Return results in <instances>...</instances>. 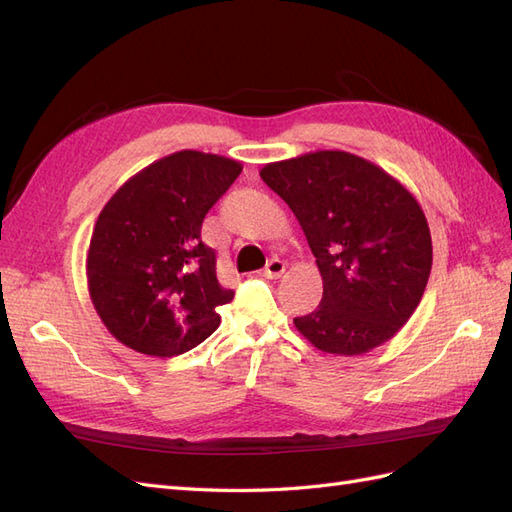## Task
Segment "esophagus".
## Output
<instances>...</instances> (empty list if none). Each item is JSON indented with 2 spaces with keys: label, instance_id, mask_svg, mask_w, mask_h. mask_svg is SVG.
<instances>
[{
  "label": "esophagus",
  "instance_id": "34e87169",
  "mask_svg": "<svg viewBox=\"0 0 512 512\" xmlns=\"http://www.w3.org/2000/svg\"><path fill=\"white\" fill-rule=\"evenodd\" d=\"M284 271H286V265H284V260H280V258H271L269 262H267V267H265V273L267 277H271V280H275V277H282L284 275Z\"/></svg>",
  "mask_w": 512,
  "mask_h": 512
}]
</instances>
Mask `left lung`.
<instances>
[{"instance_id":"8db88e82","label":"left lung","mask_w":512,"mask_h":512,"mask_svg":"<svg viewBox=\"0 0 512 512\" xmlns=\"http://www.w3.org/2000/svg\"><path fill=\"white\" fill-rule=\"evenodd\" d=\"M297 215L322 275V301L294 327L322 352L365 354L399 333L431 273L429 224L386 170L348 151H314L260 170Z\"/></svg>"}]
</instances>
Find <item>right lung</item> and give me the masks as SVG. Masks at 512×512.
<instances>
[{
    "label": "right lung",
    "instance_id": "obj_1",
    "mask_svg": "<svg viewBox=\"0 0 512 512\" xmlns=\"http://www.w3.org/2000/svg\"><path fill=\"white\" fill-rule=\"evenodd\" d=\"M243 166L183 149L149 164L111 196L87 252V288L104 327L149 356L183 354L220 327L215 252L200 239L207 211Z\"/></svg>",
    "mask_w": 512,
    "mask_h": 512
}]
</instances>
